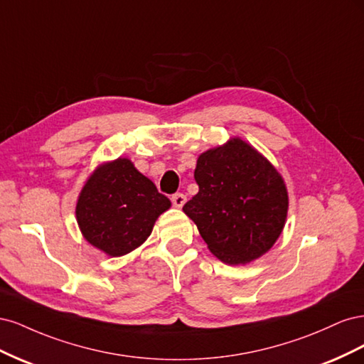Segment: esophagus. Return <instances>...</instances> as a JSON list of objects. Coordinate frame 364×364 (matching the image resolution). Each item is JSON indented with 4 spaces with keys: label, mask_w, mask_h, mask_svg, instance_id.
<instances>
[{
    "label": "esophagus",
    "mask_w": 364,
    "mask_h": 364,
    "mask_svg": "<svg viewBox=\"0 0 364 364\" xmlns=\"http://www.w3.org/2000/svg\"><path fill=\"white\" fill-rule=\"evenodd\" d=\"M171 202L176 208H182L183 203L186 202V196L182 194V193H176V194L171 196Z\"/></svg>",
    "instance_id": "esophagus-1"
}]
</instances>
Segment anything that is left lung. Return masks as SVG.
<instances>
[{
    "instance_id": "1",
    "label": "left lung",
    "mask_w": 364,
    "mask_h": 364,
    "mask_svg": "<svg viewBox=\"0 0 364 364\" xmlns=\"http://www.w3.org/2000/svg\"><path fill=\"white\" fill-rule=\"evenodd\" d=\"M199 185L183 213L214 255L245 264L266 253L282 232L289 196L279 173L238 138L197 159Z\"/></svg>"
}]
</instances>
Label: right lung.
Instances as JSON below:
<instances>
[{"instance_id":"obj_1","label":"right lung","mask_w":364,"mask_h":364,"mask_svg":"<svg viewBox=\"0 0 364 364\" xmlns=\"http://www.w3.org/2000/svg\"><path fill=\"white\" fill-rule=\"evenodd\" d=\"M170 200L129 159L118 158L98 168L77 202L83 237L111 257L126 255L144 243Z\"/></svg>"}]
</instances>
